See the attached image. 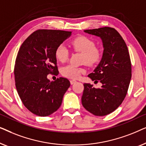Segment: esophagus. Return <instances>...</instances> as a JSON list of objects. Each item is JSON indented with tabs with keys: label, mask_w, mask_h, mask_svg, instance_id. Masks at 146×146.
<instances>
[{
	"label": "esophagus",
	"mask_w": 146,
	"mask_h": 146,
	"mask_svg": "<svg viewBox=\"0 0 146 146\" xmlns=\"http://www.w3.org/2000/svg\"><path fill=\"white\" fill-rule=\"evenodd\" d=\"M76 82V80H70V84L72 85L74 84H75Z\"/></svg>",
	"instance_id": "obj_1"
}]
</instances>
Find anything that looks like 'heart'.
<instances>
[{"instance_id":"heart-1","label":"heart","mask_w":146,"mask_h":146,"mask_svg":"<svg viewBox=\"0 0 146 146\" xmlns=\"http://www.w3.org/2000/svg\"><path fill=\"white\" fill-rule=\"evenodd\" d=\"M71 46L75 51L82 53V62L89 66H94L101 61L102 51L96 46L95 42L86 36H79L71 41ZM54 55L58 61L65 62L68 58L69 52L64 45L60 44L55 50ZM62 74L70 78H78L85 72L82 68L68 64L62 68Z\"/></svg>"}]
</instances>
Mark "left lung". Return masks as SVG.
Segmentation results:
<instances>
[{
    "instance_id": "left-lung-1",
    "label": "left lung",
    "mask_w": 146,
    "mask_h": 146,
    "mask_svg": "<svg viewBox=\"0 0 146 146\" xmlns=\"http://www.w3.org/2000/svg\"><path fill=\"white\" fill-rule=\"evenodd\" d=\"M84 32L102 40V58L94 72L88 75L102 86L95 88L90 84H84L82 104L89 112L104 116L115 110L127 94L131 77L130 57L124 40L113 28L105 27Z\"/></svg>"
}]
</instances>
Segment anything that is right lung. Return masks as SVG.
Segmentation results:
<instances>
[{"mask_svg":"<svg viewBox=\"0 0 146 146\" xmlns=\"http://www.w3.org/2000/svg\"><path fill=\"white\" fill-rule=\"evenodd\" d=\"M71 34V31L39 29L20 48L14 71L15 85L24 106L34 114L48 116L56 111L70 86L65 78L50 82L47 76L58 72L55 50Z\"/></svg>","mask_w":146,"mask_h":146,"instance_id":"obj_1","label":"right lung"}]
</instances>
